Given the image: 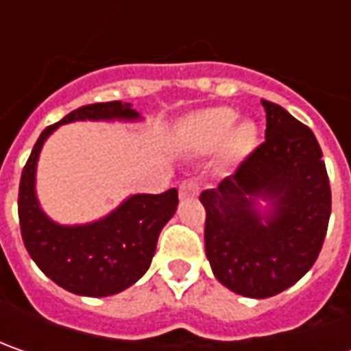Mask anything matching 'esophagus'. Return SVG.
Returning <instances> with one entry per match:
<instances>
[{
  "label": "esophagus",
  "instance_id": "34e87169",
  "mask_svg": "<svg viewBox=\"0 0 351 351\" xmlns=\"http://www.w3.org/2000/svg\"><path fill=\"white\" fill-rule=\"evenodd\" d=\"M199 195V183L195 180H185L180 185V199H195Z\"/></svg>",
  "mask_w": 351,
  "mask_h": 351
}]
</instances>
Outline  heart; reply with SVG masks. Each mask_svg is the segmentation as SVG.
Returning <instances> with one entry per match:
<instances>
[{"instance_id": "heart-1", "label": "heart", "mask_w": 351, "mask_h": 351, "mask_svg": "<svg viewBox=\"0 0 351 351\" xmlns=\"http://www.w3.org/2000/svg\"><path fill=\"white\" fill-rule=\"evenodd\" d=\"M236 121V113L228 107H210L189 115L182 125L183 144L195 154H209L221 143L223 160L240 164L258 144V128L252 121Z\"/></svg>"}]
</instances>
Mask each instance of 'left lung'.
Wrapping results in <instances>:
<instances>
[{
	"label": "left lung",
	"instance_id": "8db88e82",
	"mask_svg": "<svg viewBox=\"0 0 351 351\" xmlns=\"http://www.w3.org/2000/svg\"><path fill=\"white\" fill-rule=\"evenodd\" d=\"M265 142L219 187L201 193L205 254L224 287L250 299L289 289L317 262L330 183L313 130L262 99Z\"/></svg>",
	"mask_w": 351,
	"mask_h": 351
}]
</instances>
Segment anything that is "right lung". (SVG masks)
Returning <instances> with one entry per match:
<instances>
[{
  "label": "right lung",
  "instance_id": "1",
  "mask_svg": "<svg viewBox=\"0 0 351 351\" xmlns=\"http://www.w3.org/2000/svg\"><path fill=\"white\" fill-rule=\"evenodd\" d=\"M75 121L142 123L144 117L130 103H91L45 128L21 176V234L33 262L62 289L84 297H109L128 289L148 271L158 236L178 210V189L128 195L91 223L62 224L50 219L36 195L38 158L48 136Z\"/></svg>",
  "mask_w": 351,
  "mask_h": 351
}]
</instances>
